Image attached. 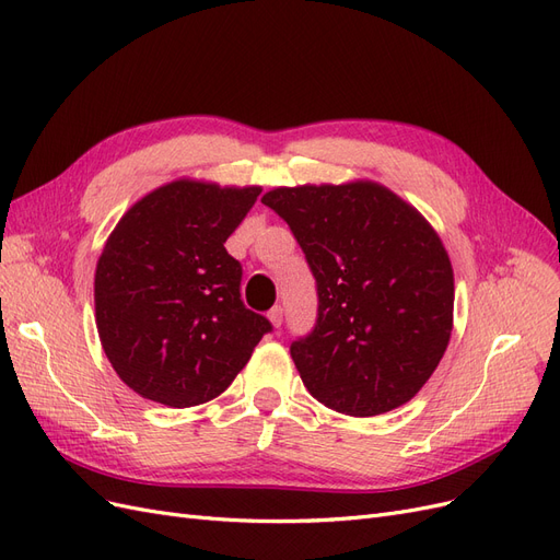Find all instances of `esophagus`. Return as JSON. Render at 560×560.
<instances>
[{"label": "esophagus", "mask_w": 560, "mask_h": 560, "mask_svg": "<svg viewBox=\"0 0 560 560\" xmlns=\"http://www.w3.org/2000/svg\"><path fill=\"white\" fill-rule=\"evenodd\" d=\"M267 318H269V323H272L275 327H281V323H283V308L281 306H272V308H269Z\"/></svg>", "instance_id": "obj_1"}]
</instances>
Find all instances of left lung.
<instances>
[{
  "label": "left lung",
  "mask_w": 560,
  "mask_h": 560,
  "mask_svg": "<svg viewBox=\"0 0 560 560\" xmlns=\"http://www.w3.org/2000/svg\"><path fill=\"white\" fill-rule=\"evenodd\" d=\"M262 202L291 225L316 279V325L291 343L304 387L353 418L410 401L452 335L454 275L439 233L364 179L279 186Z\"/></svg>",
  "instance_id": "1"
}]
</instances>
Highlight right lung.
<instances>
[{"label":"right lung","mask_w":560,"mask_h":560,"mask_svg":"<svg viewBox=\"0 0 560 560\" xmlns=\"http://www.w3.org/2000/svg\"><path fill=\"white\" fill-rule=\"evenodd\" d=\"M260 186L175 179L119 219L96 262V329L117 376L142 399L189 408L219 397L272 329L240 295L223 242Z\"/></svg>","instance_id":"right-lung-1"}]
</instances>
